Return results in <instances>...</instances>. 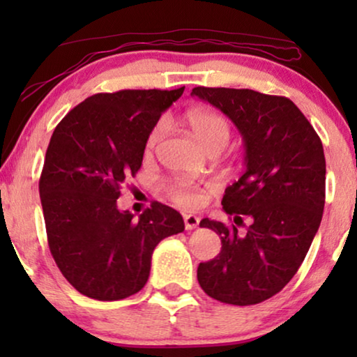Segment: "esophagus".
<instances>
[{
  "mask_svg": "<svg viewBox=\"0 0 357 357\" xmlns=\"http://www.w3.org/2000/svg\"><path fill=\"white\" fill-rule=\"evenodd\" d=\"M183 221H185V229H187V231H193V229L198 227L199 218L195 216V214H185Z\"/></svg>",
  "mask_w": 357,
  "mask_h": 357,
  "instance_id": "34e87169",
  "label": "esophagus"
}]
</instances>
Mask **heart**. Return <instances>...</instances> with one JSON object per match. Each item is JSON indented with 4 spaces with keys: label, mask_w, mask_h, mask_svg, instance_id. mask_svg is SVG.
I'll use <instances>...</instances> for the list:
<instances>
[{
    "label": "heart",
    "mask_w": 357,
    "mask_h": 357,
    "mask_svg": "<svg viewBox=\"0 0 357 357\" xmlns=\"http://www.w3.org/2000/svg\"><path fill=\"white\" fill-rule=\"evenodd\" d=\"M185 121L192 130L202 146L206 151L213 149H224L226 148L229 136H231V130H229L227 120L224 119L221 114L206 109H193L187 112L185 115ZM165 131L164 121H158L149 131L148 139H146V154H151L162 139ZM169 198L178 206L183 208H197L203 203L204 192L203 187L198 183L190 182V180H174L165 187Z\"/></svg>",
    "instance_id": "heart-1"
}]
</instances>
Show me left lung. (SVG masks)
Listing matches in <instances>:
<instances>
[{"label": "left lung", "mask_w": 357, "mask_h": 357, "mask_svg": "<svg viewBox=\"0 0 357 357\" xmlns=\"http://www.w3.org/2000/svg\"><path fill=\"white\" fill-rule=\"evenodd\" d=\"M241 131L245 172L226 188L222 209L234 222L250 218L245 234L204 218L221 237V252L199 263L202 289L224 304L253 305L292 280L319 231L325 206V154L314 126L287 97L252 89L195 87Z\"/></svg>", "instance_id": "8db88e82"}]
</instances>
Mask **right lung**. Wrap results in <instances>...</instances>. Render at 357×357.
Returning a JSON list of instances; mask_svg holds the SVG:
<instances>
[{"label": "right lung", "mask_w": 357, "mask_h": 357, "mask_svg": "<svg viewBox=\"0 0 357 357\" xmlns=\"http://www.w3.org/2000/svg\"><path fill=\"white\" fill-rule=\"evenodd\" d=\"M183 89L94 94L53 131L38 182L48 247L61 275L91 299L120 301L143 289L155 245L185 229L180 213L159 202L138 219L116 206L141 167L149 131Z\"/></svg>", "instance_id": "right-lung-1"}]
</instances>
